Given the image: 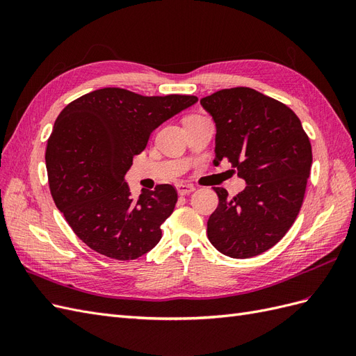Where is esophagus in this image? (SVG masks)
<instances>
[{
  "label": "esophagus",
  "instance_id": "esophagus-1",
  "mask_svg": "<svg viewBox=\"0 0 356 356\" xmlns=\"http://www.w3.org/2000/svg\"><path fill=\"white\" fill-rule=\"evenodd\" d=\"M177 190H178L181 196H186V195H190V193L195 191L196 188H195V186H191V184H178Z\"/></svg>",
  "mask_w": 356,
  "mask_h": 356
}]
</instances>
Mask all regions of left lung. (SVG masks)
Instances as JSON below:
<instances>
[{
	"mask_svg": "<svg viewBox=\"0 0 356 356\" xmlns=\"http://www.w3.org/2000/svg\"><path fill=\"white\" fill-rule=\"evenodd\" d=\"M200 104L217 126L213 165L230 161L246 182L233 197L213 187L220 202L208 239L232 258L263 254L300 212L312 166L309 136L289 106L250 88L222 89Z\"/></svg>",
	"mask_w": 356,
	"mask_h": 356,
	"instance_id": "left-lung-1",
	"label": "left lung"
}]
</instances>
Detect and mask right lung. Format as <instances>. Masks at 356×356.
I'll return each mask as SVG.
<instances>
[{"label": "right lung", "mask_w": 356, "mask_h": 356, "mask_svg": "<svg viewBox=\"0 0 356 356\" xmlns=\"http://www.w3.org/2000/svg\"><path fill=\"white\" fill-rule=\"evenodd\" d=\"M196 102L191 95L143 96L105 88L60 111L46 148L49 187L70 227L90 250L126 261L159 243L177 190L159 184L135 200L124 174L154 129Z\"/></svg>", "instance_id": "obj_1"}]
</instances>
